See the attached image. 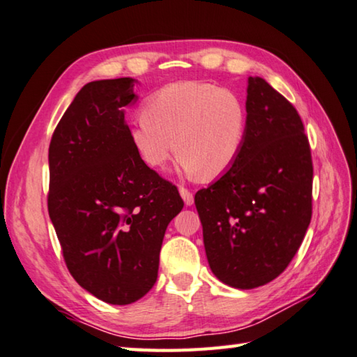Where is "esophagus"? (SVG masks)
<instances>
[{"instance_id": "1", "label": "esophagus", "mask_w": 357, "mask_h": 357, "mask_svg": "<svg viewBox=\"0 0 357 357\" xmlns=\"http://www.w3.org/2000/svg\"><path fill=\"white\" fill-rule=\"evenodd\" d=\"M179 195H181V198L184 199L185 206L193 204V193L189 189H185V187H179Z\"/></svg>"}]
</instances>
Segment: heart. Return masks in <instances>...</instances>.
I'll use <instances>...</instances> for the list:
<instances>
[{
	"label": "heart",
	"mask_w": 357,
	"mask_h": 357,
	"mask_svg": "<svg viewBox=\"0 0 357 357\" xmlns=\"http://www.w3.org/2000/svg\"><path fill=\"white\" fill-rule=\"evenodd\" d=\"M142 114L129 128V140L153 170H164L176 151L185 173L213 179L234 165L245 146V102L215 84H168L145 101Z\"/></svg>",
	"instance_id": "b5f03b06"
}]
</instances>
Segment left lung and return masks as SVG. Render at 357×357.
Instances as JSON below:
<instances>
[{
  "mask_svg": "<svg viewBox=\"0 0 357 357\" xmlns=\"http://www.w3.org/2000/svg\"><path fill=\"white\" fill-rule=\"evenodd\" d=\"M248 131L228 172L195 195L207 262L220 281L255 289L280 276L312 217V159L296 109L259 76L246 87Z\"/></svg>",
  "mask_w": 357,
  "mask_h": 357,
  "instance_id": "8db88e82",
  "label": "left lung"
}]
</instances>
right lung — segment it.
<instances>
[{"label": "right lung", "instance_id": "right-lung-1", "mask_svg": "<svg viewBox=\"0 0 357 357\" xmlns=\"http://www.w3.org/2000/svg\"><path fill=\"white\" fill-rule=\"evenodd\" d=\"M132 77L84 86L48 151V212L71 276L98 300L131 304L158 280L168 223L184 207L178 189L142 160L125 107Z\"/></svg>", "mask_w": 357, "mask_h": 357}]
</instances>
